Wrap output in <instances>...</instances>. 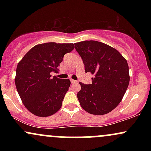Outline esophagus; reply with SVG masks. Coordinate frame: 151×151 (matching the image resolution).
<instances>
[{
	"instance_id": "1",
	"label": "esophagus",
	"mask_w": 151,
	"mask_h": 151,
	"mask_svg": "<svg viewBox=\"0 0 151 151\" xmlns=\"http://www.w3.org/2000/svg\"><path fill=\"white\" fill-rule=\"evenodd\" d=\"M77 81H75V80H73V79H71V83L72 84H75V83H77Z\"/></svg>"
}]
</instances>
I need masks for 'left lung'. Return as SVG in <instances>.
I'll list each match as a JSON object with an SVG mask.
<instances>
[{
  "mask_svg": "<svg viewBox=\"0 0 151 151\" xmlns=\"http://www.w3.org/2000/svg\"><path fill=\"white\" fill-rule=\"evenodd\" d=\"M85 72L94 74L92 83L79 82L77 98L81 108L93 115H104L121 101L130 81L127 61L118 50L103 42L86 40L75 43Z\"/></svg>",
  "mask_w": 151,
  "mask_h": 151,
  "instance_id": "1",
  "label": "left lung"
}]
</instances>
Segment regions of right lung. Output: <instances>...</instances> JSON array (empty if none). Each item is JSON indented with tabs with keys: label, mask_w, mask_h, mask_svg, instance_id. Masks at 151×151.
Masks as SVG:
<instances>
[{
	"label": "right lung",
	"mask_w": 151,
	"mask_h": 151,
	"mask_svg": "<svg viewBox=\"0 0 151 151\" xmlns=\"http://www.w3.org/2000/svg\"><path fill=\"white\" fill-rule=\"evenodd\" d=\"M73 43L47 42L34 46L18 62L15 83L25 108L40 117L53 115L61 108L70 86L68 79L57 73L64 55L72 52Z\"/></svg>",
	"instance_id": "right-lung-1"
}]
</instances>
